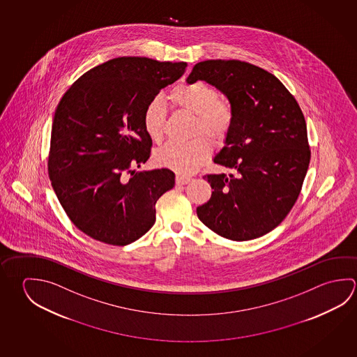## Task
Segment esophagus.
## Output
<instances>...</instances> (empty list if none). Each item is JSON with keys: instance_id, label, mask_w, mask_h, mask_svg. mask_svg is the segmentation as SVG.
<instances>
[{"instance_id": "1", "label": "esophagus", "mask_w": 357, "mask_h": 357, "mask_svg": "<svg viewBox=\"0 0 357 357\" xmlns=\"http://www.w3.org/2000/svg\"><path fill=\"white\" fill-rule=\"evenodd\" d=\"M190 181H192V178L185 176H179V174H178L176 178V184H179V185L188 184V183H190Z\"/></svg>"}]
</instances>
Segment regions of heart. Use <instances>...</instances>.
Returning a JSON list of instances; mask_svg holds the SVG:
<instances>
[{
	"mask_svg": "<svg viewBox=\"0 0 357 357\" xmlns=\"http://www.w3.org/2000/svg\"><path fill=\"white\" fill-rule=\"evenodd\" d=\"M173 107L194 115V134L203 132L214 143H223L231 132L233 113L228 102L219 100L218 90L206 82L181 84L169 95ZM165 107L160 98L151 99L143 112L146 135L159 142L163 137ZM211 153L208 139L198 137L189 143H168L154 153V160L162 167L181 174L193 173Z\"/></svg>",
	"mask_w": 357,
	"mask_h": 357,
	"instance_id": "1",
	"label": "heart"
}]
</instances>
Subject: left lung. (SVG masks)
I'll return each mask as SVG.
<instances>
[{
    "label": "left lung",
    "instance_id": "1",
    "mask_svg": "<svg viewBox=\"0 0 357 357\" xmlns=\"http://www.w3.org/2000/svg\"><path fill=\"white\" fill-rule=\"evenodd\" d=\"M206 82L231 104L233 124L213 162V192L197 215L219 236L250 241L275 229L300 195L311 151L300 105L275 75L239 60L195 63L185 82Z\"/></svg>",
    "mask_w": 357,
    "mask_h": 357
}]
</instances>
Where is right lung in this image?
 <instances>
[{
    "instance_id": "add662e5",
    "label": "right lung",
    "mask_w": 357,
    "mask_h": 357,
    "mask_svg": "<svg viewBox=\"0 0 357 357\" xmlns=\"http://www.w3.org/2000/svg\"><path fill=\"white\" fill-rule=\"evenodd\" d=\"M185 68L187 63L116 57L80 76L59 102L49 176L71 222L89 237L126 245L155 223V203L174 187L176 174L134 169L151 157L143 112Z\"/></svg>"
}]
</instances>
